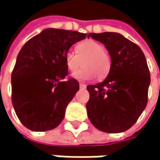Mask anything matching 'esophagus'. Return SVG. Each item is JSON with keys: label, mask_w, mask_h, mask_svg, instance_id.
I'll return each mask as SVG.
<instances>
[{"label": "esophagus", "mask_w": 160, "mask_h": 160, "mask_svg": "<svg viewBox=\"0 0 160 160\" xmlns=\"http://www.w3.org/2000/svg\"><path fill=\"white\" fill-rule=\"evenodd\" d=\"M79 87H80V88L85 89V88H87V85H85V84H83V83H80V84H79Z\"/></svg>", "instance_id": "34e87169"}]
</instances>
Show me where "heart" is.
Masks as SVG:
<instances>
[{
	"label": "heart",
	"mask_w": 160,
	"mask_h": 160,
	"mask_svg": "<svg viewBox=\"0 0 160 160\" xmlns=\"http://www.w3.org/2000/svg\"><path fill=\"white\" fill-rule=\"evenodd\" d=\"M84 68L73 73L72 76L80 81L105 78L110 72L111 58L104 46L93 39H88L79 43L76 52L68 50L65 53V63L71 72H74L82 65Z\"/></svg>",
	"instance_id": "b5f03b06"
}]
</instances>
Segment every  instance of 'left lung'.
Returning <instances> with one entry per match:
<instances>
[{
  "label": "left lung",
  "instance_id": "obj_1",
  "mask_svg": "<svg viewBox=\"0 0 160 160\" xmlns=\"http://www.w3.org/2000/svg\"><path fill=\"white\" fill-rule=\"evenodd\" d=\"M90 37L104 44L111 66L103 82L87 88L90 96L88 116L102 132H125L135 123L148 104L150 72L145 54L119 33H89Z\"/></svg>",
  "mask_w": 160,
  "mask_h": 160
}]
</instances>
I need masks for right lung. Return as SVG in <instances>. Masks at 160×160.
<instances>
[{"mask_svg":"<svg viewBox=\"0 0 160 160\" xmlns=\"http://www.w3.org/2000/svg\"><path fill=\"white\" fill-rule=\"evenodd\" d=\"M87 38L77 31L46 28L33 37L19 51L12 72V102L28 129L45 132L63 120L67 105L79 90L68 74L65 53Z\"/></svg>","mask_w":160,"mask_h":160,"instance_id":"1","label":"right lung"}]
</instances>
